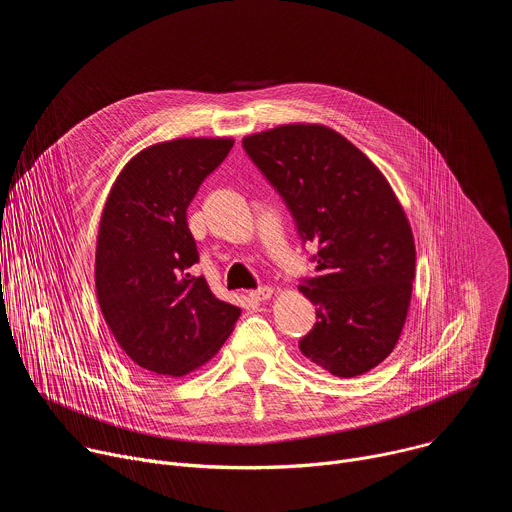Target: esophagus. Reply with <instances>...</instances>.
I'll use <instances>...</instances> for the list:
<instances>
[{"label": "esophagus", "instance_id": "1", "mask_svg": "<svg viewBox=\"0 0 512 512\" xmlns=\"http://www.w3.org/2000/svg\"><path fill=\"white\" fill-rule=\"evenodd\" d=\"M271 296H273V289H271L269 285H261L259 289L251 291V300H255V302H265V300H269Z\"/></svg>", "mask_w": 512, "mask_h": 512}]
</instances>
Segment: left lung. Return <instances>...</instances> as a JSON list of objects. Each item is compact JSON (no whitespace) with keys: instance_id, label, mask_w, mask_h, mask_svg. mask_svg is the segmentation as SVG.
I'll use <instances>...</instances> for the list:
<instances>
[{"instance_id":"obj_1","label":"left lung","mask_w":512,"mask_h":512,"mask_svg":"<svg viewBox=\"0 0 512 512\" xmlns=\"http://www.w3.org/2000/svg\"><path fill=\"white\" fill-rule=\"evenodd\" d=\"M283 198L316 277L300 283L316 324L300 350L336 377L375 369L395 348L415 279L407 216L379 168L326 125H279L243 139Z\"/></svg>"}]
</instances>
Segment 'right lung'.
<instances>
[{"label":"right lung","mask_w":512,"mask_h":512,"mask_svg":"<svg viewBox=\"0 0 512 512\" xmlns=\"http://www.w3.org/2000/svg\"><path fill=\"white\" fill-rule=\"evenodd\" d=\"M229 137L156 143L117 176L99 225L97 300L123 352L152 375L184 377L225 344L241 308L194 277L186 208L233 148Z\"/></svg>","instance_id":"1"}]
</instances>
